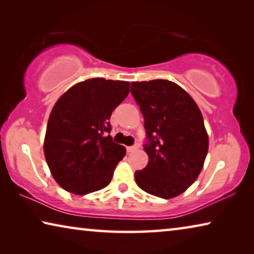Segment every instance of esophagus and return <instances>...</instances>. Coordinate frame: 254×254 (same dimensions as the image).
I'll use <instances>...</instances> for the list:
<instances>
[{
    "instance_id": "obj_1",
    "label": "esophagus",
    "mask_w": 254,
    "mask_h": 254,
    "mask_svg": "<svg viewBox=\"0 0 254 254\" xmlns=\"http://www.w3.org/2000/svg\"><path fill=\"white\" fill-rule=\"evenodd\" d=\"M137 148H139V144L132 145V147H127V152H133V151H135V150H136Z\"/></svg>"
}]
</instances>
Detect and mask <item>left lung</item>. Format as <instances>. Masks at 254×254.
Masks as SVG:
<instances>
[{"instance_id": "1", "label": "left lung", "mask_w": 254, "mask_h": 254, "mask_svg": "<svg viewBox=\"0 0 254 254\" xmlns=\"http://www.w3.org/2000/svg\"><path fill=\"white\" fill-rule=\"evenodd\" d=\"M131 94L144 118L149 162L135 171L142 190L170 199L198 177L208 151V134L198 105L174 81H132Z\"/></svg>"}]
</instances>
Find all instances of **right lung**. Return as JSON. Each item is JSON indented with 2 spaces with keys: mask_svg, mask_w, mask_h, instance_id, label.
Listing matches in <instances>:
<instances>
[{
  "mask_svg": "<svg viewBox=\"0 0 254 254\" xmlns=\"http://www.w3.org/2000/svg\"><path fill=\"white\" fill-rule=\"evenodd\" d=\"M130 83L91 78L58 98L49 115L44 152L60 187L86 195L106 187L127 150L105 136L112 112L126 100Z\"/></svg>",
  "mask_w": 254,
  "mask_h": 254,
  "instance_id": "right-lung-1",
  "label": "right lung"
}]
</instances>
